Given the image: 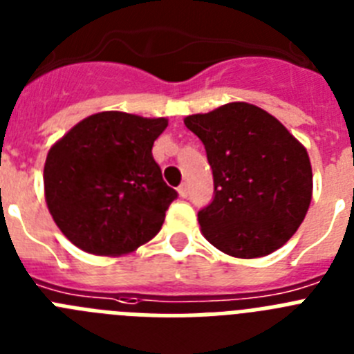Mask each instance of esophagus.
Instances as JSON below:
<instances>
[{
  "label": "esophagus",
  "mask_w": 354,
  "mask_h": 354,
  "mask_svg": "<svg viewBox=\"0 0 354 354\" xmlns=\"http://www.w3.org/2000/svg\"><path fill=\"white\" fill-rule=\"evenodd\" d=\"M179 195L183 196V198H186V196L189 195V186H187L186 183H183V184H180V186H179Z\"/></svg>",
  "instance_id": "1"
}]
</instances>
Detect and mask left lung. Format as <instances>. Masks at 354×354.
Masks as SVG:
<instances>
[{"instance_id": "1", "label": "left lung", "mask_w": 354, "mask_h": 354, "mask_svg": "<svg viewBox=\"0 0 354 354\" xmlns=\"http://www.w3.org/2000/svg\"><path fill=\"white\" fill-rule=\"evenodd\" d=\"M205 147L214 198L198 212L212 246L237 259L266 257L305 220L312 167L305 147L259 106L228 102L184 118Z\"/></svg>"}]
</instances>
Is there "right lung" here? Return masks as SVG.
Instances as JSON below:
<instances>
[{
    "mask_svg": "<svg viewBox=\"0 0 354 354\" xmlns=\"http://www.w3.org/2000/svg\"><path fill=\"white\" fill-rule=\"evenodd\" d=\"M168 118L101 111L77 122L49 149L44 193L53 220L83 252L118 257L161 230L177 198L152 145Z\"/></svg>",
    "mask_w": 354,
    "mask_h": 354,
    "instance_id": "obj_1",
    "label": "right lung"
}]
</instances>
